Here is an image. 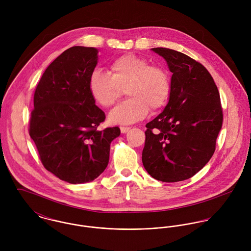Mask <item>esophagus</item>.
<instances>
[{
    "mask_svg": "<svg viewBox=\"0 0 251 251\" xmlns=\"http://www.w3.org/2000/svg\"><path fill=\"white\" fill-rule=\"evenodd\" d=\"M120 128H121L122 133H126L130 129V127H128V126H121Z\"/></svg>",
    "mask_w": 251,
    "mask_h": 251,
    "instance_id": "esophagus-1",
    "label": "esophagus"
}]
</instances>
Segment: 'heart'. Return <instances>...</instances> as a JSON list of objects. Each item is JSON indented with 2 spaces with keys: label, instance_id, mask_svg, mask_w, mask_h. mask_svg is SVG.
Listing matches in <instances>:
<instances>
[{
  "label": "heart",
  "instance_id": "obj_1",
  "mask_svg": "<svg viewBox=\"0 0 251 251\" xmlns=\"http://www.w3.org/2000/svg\"><path fill=\"white\" fill-rule=\"evenodd\" d=\"M88 88L92 98L102 107L112 106L122 96L127 100L114 108L109 114L113 124L128 125L142 120L149 109L155 111L163 107L171 94L169 73L142 57L127 54L114 60L110 74L94 71L89 76Z\"/></svg>",
  "mask_w": 251,
  "mask_h": 251
}]
</instances>
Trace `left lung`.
<instances>
[{
  "label": "left lung",
  "mask_w": 251,
  "mask_h": 251,
  "mask_svg": "<svg viewBox=\"0 0 251 251\" xmlns=\"http://www.w3.org/2000/svg\"><path fill=\"white\" fill-rule=\"evenodd\" d=\"M167 63L171 94L164 110L146 125L142 162L157 180L189 179L211 159L223 115L215 81L204 66L168 48H152Z\"/></svg>",
  "instance_id": "8db88e82"
}]
</instances>
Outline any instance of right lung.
<instances>
[{"mask_svg":"<svg viewBox=\"0 0 251 251\" xmlns=\"http://www.w3.org/2000/svg\"><path fill=\"white\" fill-rule=\"evenodd\" d=\"M99 50L73 46L42 74L34 96L29 133L43 166L70 183L97 179L107 167L110 144L118 126L99 130L104 112L96 105L88 80L98 65Z\"/></svg>","mask_w":251,"mask_h":251,"instance_id":"obj_1","label":"right lung"}]
</instances>
